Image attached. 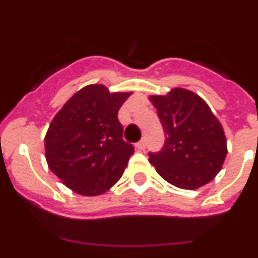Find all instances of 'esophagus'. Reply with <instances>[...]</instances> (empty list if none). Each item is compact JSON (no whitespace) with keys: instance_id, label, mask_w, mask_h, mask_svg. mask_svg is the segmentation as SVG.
Masks as SVG:
<instances>
[{"instance_id":"34e87169","label":"esophagus","mask_w":258,"mask_h":258,"mask_svg":"<svg viewBox=\"0 0 258 258\" xmlns=\"http://www.w3.org/2000/svg\"><path fill=\"white\" fill-rule=\"evenodd\" d=\"M146 145H147V144H146V139H142L141 141L137 142V144H136V148L139 151H144L146 148Z\"/></svg>"}]
</instances>
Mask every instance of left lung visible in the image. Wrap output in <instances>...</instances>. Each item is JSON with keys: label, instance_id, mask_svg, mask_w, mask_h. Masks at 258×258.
<instances>
[{"label": "left lung", "instance_id": "8db88e82", "mask_svg": "<svg viewBox=\"0 0 258 258\" xmlns=\"http://www.w3.org/2000/svg\"><path fill=\"white\" fill-rule=\"evenodd\" d=\"M165 130V145L150 152V163L168 183L196 189L222 168L227 141L220 121L196 93L173 88L166 96H151Z\"/></svg>", "mask_w": 258, "mask_h": 258}]
</instances>
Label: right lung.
I'll return each mask as SVG.
<instances>
[{
  "label": "right lung",
  "instance_id": "add662e5",
  "mask_svg": "<svg viewBox=\"0 0 258 258\" xmlns=\"http://www.w3.org/2000/svg\"><path fill=\"white\" fill-rule=\"evenodd\" d=\"M131 92L90 85L54 116L45 137L48 167L72 191L97 196L123 175L134 146L124 142L118 110Z\"/></svg>",
  "mask_w": 258,
  "mask_h": 258
}]
</instances>
